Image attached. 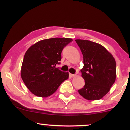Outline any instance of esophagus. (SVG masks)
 <instances>
[{"label": "esophagus", "mask_w": 130, "mask_h": 130, "mask_svg": "<svg viewBox=\"0 0 130 130\" xmlns=\"http://www.w3.org/2000/svg\"><path fill=\"white\" fill-rule=\"evenodd\" d=\"M69 76L70 77H74L76 76V74H72V73H69Z\"/></svg>", "instance_id": "1"}]
</instances>
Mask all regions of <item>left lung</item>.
Returning a JSON list of instances; mask_svg holds the SVG:
<instances>
[{"mask_svg": "<svg viewBox=\"0 0 130 130\" xmlns=\"http://www.w3.org/2000/svg\"><path fill=\"white\" fill-rule=\"evenodd\" d=\"M83 57L81 69L85 85L78 93L85 99L99 100L109 91L116 79V62L102 45L93 42L76 39Z\"/></svg>", "mask_w": 130, "mask_h": 130, "instance_id": "left-lung-1", "label": "left lung"}]
</instances>
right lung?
<instances>
[{
  "label": "right lung",
  "mask_w": 130,
  "mask_h": 130,
  "mask_svg": "<svg viewBox=\"0 0 130 130\" xmlns=\"http://www.w3.org/2000/svg\"><path fill=\"white\" fill-rule=\"evenodd\" d=\"M72 41L63 38L43 39L26 51L21 75L32 94L42 98L50 96L69 77L68 72H62L56 66L60 63L63 49Z\"/></svg>",
  "instance_id": "1"
}]
</instances>
